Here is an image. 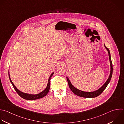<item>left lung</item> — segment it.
I'll return each mask as SVG.
<instances>
[{
	"label": "left lung",
	"mask_w": 124,
	"mask_h": 124,
	"mask_svg": "<svg viewBox=\"0 0 124 124\" xmlns=\"http://www.w3.org/2000/svg\"><path fill=\"white\" fill-rule=\"evenodd\" d=\"M105 47V48L107 50L108 53V56H109V62H110V74L108 78V80H107V81L105 82V84L98 90L94 91V92H84V91H80L77 89H76V88H75L70 83V80L69 79V78L67 77V79L68 82V84H69V86L70 88V89L71 90V91L76 95L80 96V97H85V98H94L98 96H99V95H100L102 92L104 91V90L106 88V87H107L108 85V83H109V82L110 81V79L112 77V71H113V68H112V62H111V57H110V52L108 48H107L105 45L104 44Z\"/></svg>",
	"instance_id": "obj_1"
}]
</instances>
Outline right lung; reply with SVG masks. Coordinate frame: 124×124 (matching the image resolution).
Returning a JSON list of instances; mask_svg holds the SVG:
<instances>
[{
	"mask_svg": "<svg viewBox=\"0 0 124 124\" xmlns=\"http://www.w3.org/2000/svg\"><path fill=\"white\" fill-rule=\"evenodd\" d=\"M54 74V72H53L51 76H50L49 80H48V83L47 86V87L46 88V89L42 91V92H41L39 93L36 94H28V93H23L22 92H20L19 90H18L16 87L14 85V83H13V82L12 81L11 78H10V73H9V79L10 80L11 83H12L14 88L15 89V90H16V93H18V94L22 98L24 99H26V100H36V99H38L41 98H42L44 96H45L49 93V90L50 88V80H51V78L52 77V76H53V75Z\"/></svg>",
	"mask_w": 124,
	"mask_h": 124,
	"instance_id": "obj_1",
	"label": "right lung"
}]
</instances>
